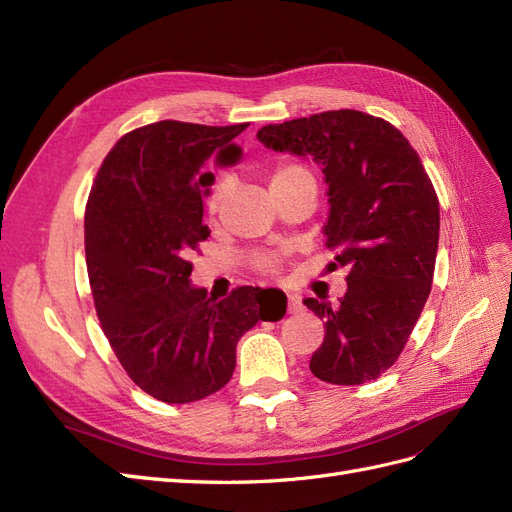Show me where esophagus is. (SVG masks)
Listing matches in <instances>:
<instances>
[{
	"label": "esophagus",
	"mask_w": 512,
	"mask_h": 512,
	"mask_svg": "<svg viewBox=\"0 0 512 512\" xmlns=\"http://www.w3.org/2000/svg\"><path fill=\"white\" fill-rule=\"evenodd\" d=\"M303 312V303L297 294H288V314H299Z\"/></svg>",
	"instance_id": "obj_1"
}]
</instances>
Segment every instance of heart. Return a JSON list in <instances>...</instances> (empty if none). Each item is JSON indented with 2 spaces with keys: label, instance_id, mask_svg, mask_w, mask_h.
Listing matches in <instances>:
<instances>
[{
  "label": "heart",
  "instance_id": "1",
  "mask_svg": "<svg viewBox=\"0 0 512 512\" xmlns=\"http://www.w3.org/2000/svg\"><path fill=\"white\" fill-rule=\"evenodd\" d=\"M301 179H312V175H309V170L305 166L294 164V162L277 164V168L273 170V177H271V192L288 188V185L297 183ZM228 192H230V181L226 177L215 179V183L211 185V190H209V196H207L209 215H215L220 211ZM254 265L260 271H275L277 269V258L273 254H262L254 260Z\"/></svg>",
  "mask_w": 512,
  "mask_h": 512
}]
</instances>
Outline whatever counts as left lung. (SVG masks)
<instances>
[{
  "mask_svg": "<svg viewBox=\"0 0 512 512\" xmlns=\"http://www.w3.org/2000/svg\"><path fill=\"white\" fill-rule=\"evenodd\" d=\"M267 149L322 166L327 250L348 269L337 299H305L324 320L309 369L331 384L376 380L404 350L431 290L440 239L436 190L408 138L361 111H327L260 128Z\"/></svg>",
  "mask_w": 512,
  "mask_h": 512,
  "instance_id": "8db88e82",
  "label": "left lung"
}]
</instances>
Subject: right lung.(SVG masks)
<instances>
[{
	"mask_svg": "<svg viewBox=\"0 0 512 512\" xmlns=\"http://www.w3.org/2000/svg\"><path fill=\"white\" fill-rule=\"evenodd\" d=\"M247 128L158 121L108 151L85 211V258L102 331L134 384L190 404L232 378L237 342L258 320H280L286 294L241 286L228 299L192 284L188 256L209 237L203 203L215 166H235Z\"/></svg>",
	"mask_w": 512,
	"mask_h": 512,
	"instance_id": "add662e5",
	"label": "right lung"
}]
</instances>
